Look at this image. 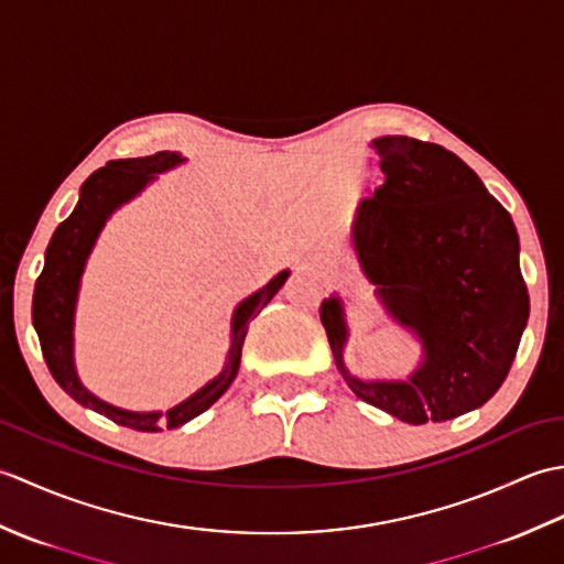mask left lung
<instances>
[{
	"label": "left lung",
	"mask_w": 564,
	"mask_h": 564,
	"mask_svg": "<svg viewBox=\"0 0 564 564\" xmlns=\"http://www.w3.org/2000/svg\"><path fill=\"white\" fill-rule=\"evenodd\" d=\"M386 182L356 208L351 245L392 322L412 332L422 361L406 378L370 380L344 361V301L319 317L356 398L406 424L446 422L501 388L529 322L519 235L507 208L446 148L406 135L370 142Z\"/></svg>",
	"instance_id": "obj_1"
}]
</instances>
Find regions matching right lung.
Instances as JSON below:
<instances>
[{
	"label": "right lung",
	"instance_id": "add662e5",
	"mask_svg": "<svg viewBox=\"0 0 564 564\" xmlns=\"http://www.w3.org/2000/svg\"><path fill=\"white\" fill-rule=\"evenodd\" d=\"M184 162L186 158H182V154L166 150L150 154V158L113 160L94 172L79 188L75 210L53 232L51 245L45 249L43 271L33 291V327L39 332L43 358L57 386L82 406H89V410L109 416L116 424L135 431H150V434L152 431H162L164 426H182L223 398L225 390L232 386L239 361H242L249 319L257 317L271 303V297L281 291V285L291 275L289 269H283L267 285H261L257 293L237 303L230 322V349H227L223 370L213 380H208L206 386L188 394L186 400L170 406L166 412L123 410V406L106 402L89 388H84L75 366V313L82 275L84 269H87L89 254L106 223H109L118 208L140 196L158 178V174L170 172Z\"/></svg>",
	"mask_w": 564,
	"mask_h": 564
}]
</instances>
